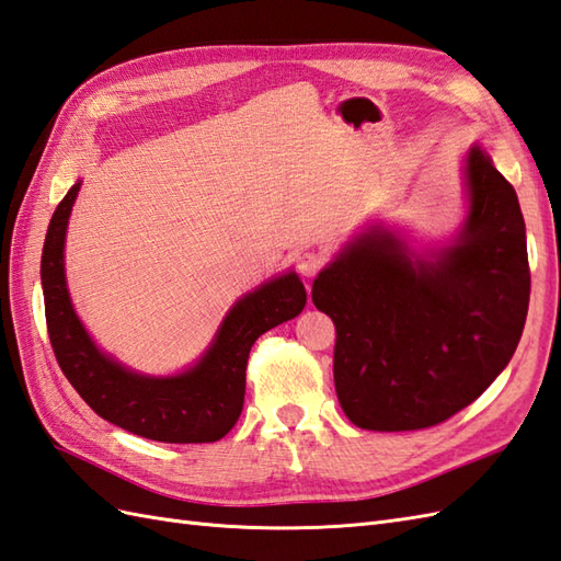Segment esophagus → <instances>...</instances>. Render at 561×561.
I'll list each match as a JSON object with an SVG mask.
<instances>
[{
	"mask_svg": "<svg viewBox=\"0 0 561 561\" xmlns=\"http://www.w3.org/2000/svg\"><path fill=\"white\" fill-rule=\"evenodd\" d=\"M322 265H324V257L320 255V253H316V251H304L301 255L296 257V267H298V272H301L304 277H316L318 272L322 270Z\"/></svg>",
	"mask_w": 561,
	"mask_h": 561,
	"instance_id": "34e87169",
	"label": "esophagus"
}]
</instances>
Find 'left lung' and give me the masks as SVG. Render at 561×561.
I'll use <instances>...</instances> for the list:
<instances>
[{
	"instance_id": "8db88e82",
	"label": "left lung",
	"mask_w": 561,
	"mask_h": 561,
	"mask_svg": "<svg viewBox=\"0 0 561 561\" xmlns=\"http://www.w3.org/2000/svg\"><path fill=\"white\" fill-rule=\"evenodd\" d=\"M463 179L468 213L449 243L419 253L375 221L312 282V304L336 328V397L363 430L451 419L518 346L530 270L516 191L480 146Z\"/></svg>"
}]
</instances>
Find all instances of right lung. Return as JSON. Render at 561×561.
I'll return each mask as SVG.
<instances>
[{
    "label": "right lung",
    "instance_id": "1",
    "mask_svg": "<svg viewBox=\"0 0 561 561\" xmlns=\"http://www.w3.org/2000/svg\"><path fill=\"white\" fill-rule=\"evenodd\" d=\"M78 191L81 181L51 215L41 263L47 332L61 373L100 419L128 433L172 445L221 439L243 409L251 346L260 334L304 310V282L296 272H286L241 296L221 320L213 344L184 373L167 377L136 373L98 348L71 304L64 241Z\"/></svg>",
    "mask_w": 561,
    "mask_h": 561
}]
</instances>
